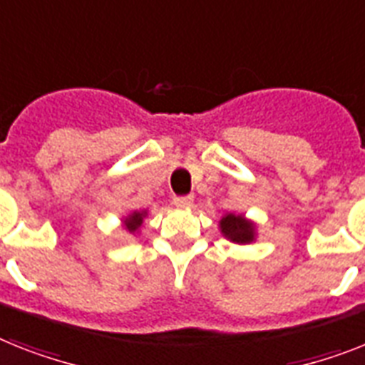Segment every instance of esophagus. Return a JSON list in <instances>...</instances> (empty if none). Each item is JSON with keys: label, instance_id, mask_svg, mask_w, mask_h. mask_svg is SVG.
Masks as SVG:
<instances>
[{"label": "esophagus", "instance_id": "obj_1", "mask_svg": "<svg viewBox=\"0 0 365 365\" xmlns=\"http://www.w3.org/2000/svg\"><path fill=\"white\" fill-rule=\"evenodd\" d=\"M192 195H177V197H173V205L175 207H179V209H186V207H190L192 205Z\"/></svg>", "mask_w": 365, "mask_h": 365}]
</instances>
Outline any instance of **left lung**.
I'll return each mask as SVG.
<instances>
[{"label": "left lung", "mask_w": 365, "mask_h": 365, "mask_svg": "<svg viewBox=\"0 0 365 365\" xmlns=\"http://www.w3.org/2000/svg\"><path fill=\"white\" fill-rule=\"evenodd\" d=\"M220 231L225 239L235 244H250L257 237V225L254 220H248L244 215H235V212L222 216Z\"/></svg>", "instance_id": "8db88e82"}]
</instances>
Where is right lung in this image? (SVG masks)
<instances>
[{
	"mask_svg": "<svg viewBox=\"0 0 365 365\" xmlns=\"http://www.w3.org/2000/svg\"><path fill=\"white\" fill-rule=\"evenodd\" d=\"M147 216V210H132L130 215H126L123 218V227L125 231H128L130 235H135L141 230V224H143V218Z\"/></svg>",
	"mask_w": 365,
	"mask_h": 365,
	"instance_id": "1",
	"label": "right lung"
}]
</instances>
